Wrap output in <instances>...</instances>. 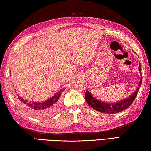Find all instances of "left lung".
Wrapping results in <instances>:
<instances>
[{"instance_id": "obj_1", "label": "left lung", "mask_w": 151, "mask_h": 151, "mask_svg": "<svg viewBox=\"0 0 151 151\" xmlns=\"http://www.w3.org/2000/svg\"><path fill=\"white\" fill-rule=\"evenodd\" d=\"M139 71L141 73V66L140 64H139ZM142 83V78H140L139 84L138 85L137 88L133 93L131 96H129L127 99H125L124 100L120 101L115 103H104L101 101L97 100L92 95V94L88 91L86 90L85 96V99L88 105L91 106L93 109L96 111L102 112V113L106 114H115L117 112H120L124 110L127 109L132 102L134 101L135 98L137 96L138 92L139 91Z\"/></svg>"}]
</instances>
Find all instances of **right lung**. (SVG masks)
<instances>
[{
    "label": "right lung",
    "instance_id": "add662e5",
    "mask_svg": "<svg viewBox=\"0 0 151 151\" xmlns=\"http://www.w3.org/2000/svg\"><path fill=\"white\" fill-rule=\"evenodd\" d=\"M63 91L58 92L46 101L31 102L16 94V100L22 111L38 119L47 118L57 112L60 103V95Z\"/></svg>",
    "mask_w": 151,
    "mask_h": 151
}]
</instances>
